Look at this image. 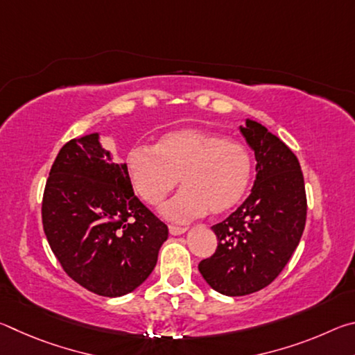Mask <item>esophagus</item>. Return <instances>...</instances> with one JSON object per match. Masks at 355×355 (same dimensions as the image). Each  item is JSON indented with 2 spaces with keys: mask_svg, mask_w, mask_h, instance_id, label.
<instances>
[{
  "mask_svg": "<svg viewBox=\"0 0 355 355\" xmlns=\"http://www.w3.org/2000/svg\"><path fill=\"white\" fill-rule=\"evenodd\" d=\"M188 230V228L186 227H180V225H169V232H171V235H173V236H178V235H183V233Z\"/></svg>",
  "mask_w": 355,
  "mask_h": 355,
  "instance_id": "obj_1",
  "label": "esophagus"
}]
</instances>
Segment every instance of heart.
Here are the masks:
<instances>
[{
    "label": "heart",
    "mask_w": 355,
    "mask_h": 355,
    "mask_svg": "<svg viewBox=\"0 0 355 355\" xmlns=\"http://www.w3.org/2000/svg\"><path fill=\"white\" fill-rule=\"evenodd\" d=\"M127 172L137 196L152 207L159 205L182 178L183 191L161 213L173 222H189L208 211L224 214L238 207L249 191L254 163L241 144L182 128L164 135L155 148H131Z\"/></svg>",
    "instance_id": "1"
}]
</instances>
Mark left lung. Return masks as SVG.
Returning a JSON list of instances; mask_svg holds the SVG:
<instances>
[{
	"mask_svg": "<svg viewBox=\"0 0 355 355\" xmlns=\"http://www.w3.org/2000/svg\"><path fill=\"white\" fill-rule=\"evenodd\" d=\"M241 133L255 152L254 188L235 213L211 227L218 249L199 263L207 284L225 296H245L274 282L296 250L307 219L296 155L255 120H245Z\"/></svg>",
	"mask_w": 355,
	"mask_h": 355,
	"instance_id": "obj_1",
	"label": "left lung"
}]
</instances>
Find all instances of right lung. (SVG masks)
<instances>
[{
  "label": "right lung",
  "instance_id": "obj_1",
  "mask_svg": "<svg viewBox=\"0 0 355 355\" xmlns=\"http://www.w3.org/2000/svg\"><path fill=\"white\" fill-rule=\"evenodd\" d=\"M42 224L70 279L98 296L136 290L152 274L169 230L135 196L127 164L114 163L98 133L59 150L46 180Z\"/></svg>",
  "mask_w": 355,
  "mask_h": 355
}]
</instances>
